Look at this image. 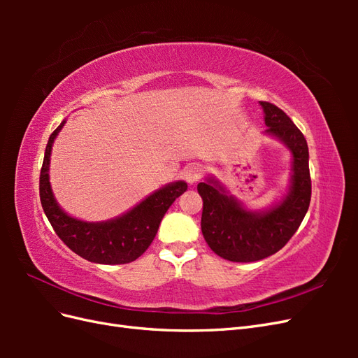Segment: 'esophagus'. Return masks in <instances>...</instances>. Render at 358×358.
Masks as SVG:
<instances>
[{"label": "esophagus", "mask_w": 358, "mask_h": 358, "mask_svg": "<svg viewBox=\"0 0 358 358\" xmlns=\"http://www.w3.org/2000/svg\"><path fill=\"white\" fill-rule=\"evenodd\" d=\"M203 176V169L200 164H189L185 171H183V178L188 183H196Z\"/></svg>", "instance_id": "34e87169"}]
</instances>
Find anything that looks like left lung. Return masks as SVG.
I'll list each match as a JSON object with an SVG mask.
<instances>
[{
  "instance_id": "1",
  "label": "left lung",
  "mask_w": 358,
  "mask_h": 358,
  "mask_svg": "<svg viewBox=\"0 0 358 358\" xmlns=\"http://www.w3.org/2000/svg\"><path fill=\"white\" fill-rule=\"evenodd\" d=\"M266 133L276 136L292 152V185L287 199L266 213L245 210L213 180L200 182L201 231L212 251L234 263H251L282 249L300 227L310 203L309 149L306 138L278 106L259 101Z\"/></svg>"
}]
</instances>
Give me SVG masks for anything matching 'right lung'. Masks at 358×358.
Wrapping results in <instances>:
<instances>
[{"label": "right lung", "instance_id": "right-lung-1", "mask_svg": "<svg viewBox=\"0 0 358 358\" xmlns=\"http://www.w3.org/2000/svg\"><path fill=\"white\" fill-rule=\"evenodd\" d=\"M64 122L53 131L46 145L40 171V201L50 225L73 252L99 264H125L142 255L152 243L162 216L179 196L187 191L185 182L170 183L143 200L133 210L107 222L74 220L57 204L49 183L50 149Z\"/></svg>", "mask_w": 358, "mask_h": 358}]
</instances>
